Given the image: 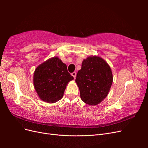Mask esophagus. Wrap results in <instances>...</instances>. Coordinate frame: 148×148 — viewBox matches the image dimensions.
Instances as JSON below:
<instances>
[{"instance_id": "34e87169", "label": "esophagus", "mask_w": 148, "mask_h": 148, "mask_svg": "<svg viewBox=\"0 0 148 148\" xmlns=\"http://www.w3.org/2000/svg\"><path fill=\"white\" fill-rule=\"evenodd\" d=\"M71 75L73 76L74 78H76V76H77V73H76V72H73V73H71Z\"/></svg>"}]
</instances>
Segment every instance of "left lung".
Returning a JSON list of instances; mask_svg holds the SVG:
<instances>
[{"instance_id":"8db88e82","label":"left lung","mask_w":148,"mask_h":148,"mask_svg":"<svg viewBox=\"0 0 148 148\" xmlns=\"http://www.w3.org/2000/svg\"><path fill=\"white\" fill-rule=\"evenodd\" d=\"M75 82L82 100L87 104L96 106L108 95L113 77L106 61L99 57L93 56L83 61Z\"/></svg>"}]
</instances>
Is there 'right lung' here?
Instances as JSON below:
<instances>
[{
    "mask_svg": "<svg viewBox=\"0 0 148 148\" xmlns=\"http://www.w3.org/2000/svg\"><path fill=\"white\" fill-rule=\"evenodd\" d=\"M72 79L66 65L58 57H53L36 69L33 83L40 99L53 103L62 99L66 86Z\"/></svg>",
    "mask_w": 148,
    "mask_h": 148,
    "instance_id": "right-lung-1",
    "label": "right lung"
}]
</instances>
